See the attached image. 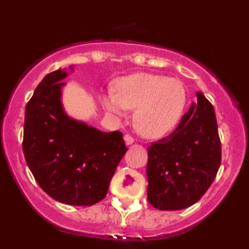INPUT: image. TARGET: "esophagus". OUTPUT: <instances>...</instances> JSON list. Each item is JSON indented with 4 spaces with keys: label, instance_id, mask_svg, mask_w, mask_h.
Returning a JSON list of instances; mask_svg holds the SVG:
<instances>
[{
    "label": "esophagus",
    "instance_id": "obj_1",
    "mask_svg": "<svg viewBox=\"0 0 249 249\" xmlns=\"http://www.w3.org/2000/svg\"><path fill=\"white\" fill-rule=\"evenodd\" d=\"M124 139H125V142H126L127 145H131V144H133V142H134V138L132 136H131V134H125Z\"/></svg>",
    "mask_w": 249,
    "mask_h": 249
}]
</instances>
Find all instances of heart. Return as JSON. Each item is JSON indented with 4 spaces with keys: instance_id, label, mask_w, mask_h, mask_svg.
<instances>
[{
    "instance_id": "heart-1",
    "label": "heart",
    "mask_w": 249,
    "mask_h": 249,
    "mask_svg": "<svg viewBox=\"0 0 249 249\" xmlns=\"http://www.w3.org/2000/svg\"><path fill=\"white\" fill-rule=\"evenodd\" d=\"M107 111L122 115L135 110L134 125L142 134L160 137L176 126L186 104V91L178 79L152 73H134L117 83L116 92L105 93Z\"/></svg>"
}]
</instances>
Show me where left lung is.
<instances>
[{"label":"left lung","mask_w":249,"mask_h":249,"mask_svg":"<svg viewBox=\"0 0 249 249\" xmlns=\"http://www.w3.org/2000/svg\"><path fill=\"white\" fill-rule=\"evenodd\" d=\"M171 134L147 147V200L160 211L192 206L212 185L221 162L213 105L202 93Z\"/></svg>","instance_id":"obj_1"}]
</instances>
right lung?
<instances>
[{
  "label": "right lung",
  "mask_w": 249,
  "mask_h": 249,
  "mask_svg": "<svg viewBox=\"0 0 249 249\" xmlns=\"http://www.w3.org/2000/svg\"><path fill=\"white\" fill-rule=\"evenodd\" d=\"M65 76L56 70L36 88L25 107L22 147L48 196L67 205L92 206L107 196L127 147L121 131L102 132L65 115L61 104Z\"/></svg>",
  "instance_id": "add662e5"
}]
</instances>
